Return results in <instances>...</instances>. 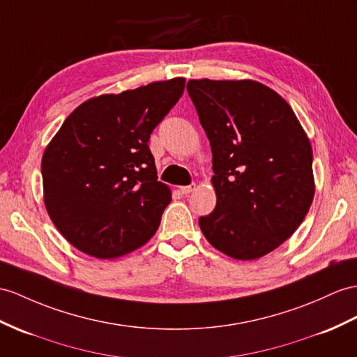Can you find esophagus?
<instances>
[{
    "label": "esophagus",
    "mask_w": 357,
    "mask_h": 357,
    "mask_svg": "<svg viewBox=\"0 0 357 357\" xmlns=\"http://www.w3.org/2000/svg\"><path fill=\"white\" fill-rule=\"evenodd\" d=\"M195 188H197V186H195V183H192V185H188V186H181V188H180V192H181V194H185V195H188V194L192 192V190H194Z\"/></svg>",
    "instance_id": "34e87169"
}]
</instances>
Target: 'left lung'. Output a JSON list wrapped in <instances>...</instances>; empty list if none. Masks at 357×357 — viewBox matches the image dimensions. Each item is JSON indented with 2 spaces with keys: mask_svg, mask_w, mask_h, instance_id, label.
Segmentation results:
<instances>
[{
  "mask_svg": "<svg viewBox=\"0 0 357 357\" xmlns=\"http://www.w3.org/2000/svg\"><path fill=\"white\" fill-rule=\"evenodd\" d=\"M212 150L216 206L206 239L233 259L271 253L298 229L315 194L312 146L291 106L253 80H189Z\"/></svg>",
  "mask_w": 357,
  "mask_h": 357,
  "instance_id": "1",
  "label": "left lung"
}]
</instances>
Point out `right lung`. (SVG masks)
Instances as JSON below:
<instances>
[{
	"mask_svg": "<svg viewBox=\"0 0 357 357\" xmlns=\"http://www.w3.org/2000/svg\"><path fill=\"white\" fill-rule=\"evenodd\" d=\"M185 78L80 104L42 158L43 199L57 230L83 253L115 259L159 229L171 190L158 181L149 141Z\"/></svg>",
	"mask_w": 357,
	"mask_h": 357,
	"instance_id": "add662e5",
	"label": "right lung"
}]
</instances>
